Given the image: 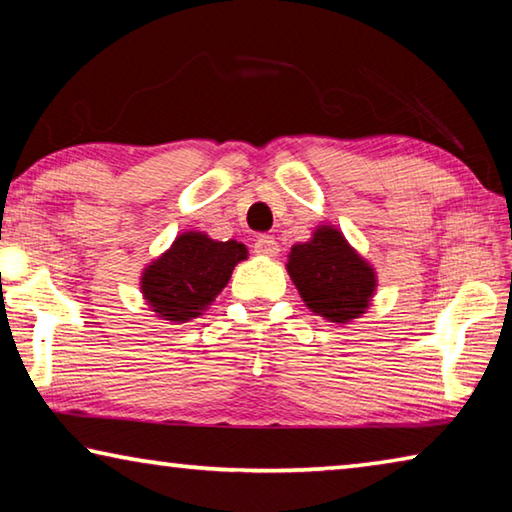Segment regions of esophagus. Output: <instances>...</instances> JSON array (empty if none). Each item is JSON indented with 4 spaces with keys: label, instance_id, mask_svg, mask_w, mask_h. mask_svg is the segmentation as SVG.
Returning a JSON list of instances; mask_svg holds the SVG:
<instances>
[{
    "label": "esophagus",
    "instance_id": "esophagus-1",
    "mask_svg": "<svg viewBox=\"0 0 512 512\" xmlns=\"http://www.w3.org/2000/svg\"><path fill=\"white\" fill-rule=\"evenodd\" d=\"M255 253L264 257H275L280 253V248H277V241L271 235H262L255 239Z\"/></svg>",
    "mask_w": 512,
    "mask_h": 512
}]
</instances>
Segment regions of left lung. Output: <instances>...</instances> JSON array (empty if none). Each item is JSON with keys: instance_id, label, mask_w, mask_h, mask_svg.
<instances>
[{"instance_id": "left-lung-1", "label": "left lung", "mask_w": 512, "mask_h": 512, "mask_svg": "<svg viewBox=\"0 0 512 512\" xmlns=\"http://www.w3.org/2000/svg\"><path fill=\"white\" fill-rule=\"evenodd\" d=\"M287 273L302 302L336 325L366 314L377 291L375 266L332 223L318 225L309 241L291 246Z\"/></svg>"}]
</instances>
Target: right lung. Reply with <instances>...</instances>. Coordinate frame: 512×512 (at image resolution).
Wrapping results in <instances>:
<instances>
[{
  "mask_svg": "<svg viewBox=\"0 0 512 512\" xmlns=\"http://www.w3.org/2000/svg\"><path fill=\"white\" fill-rule=\"evenodd\" d=\"M248 248L237 239L216 241L198 230H185L140 275L142 298L155 316L189 323L203 316L230 282Z\"/></svg>",
  "mask_w": 512,
  "mask_h": 512,
  "instance_id": "add662e5",
  "label": "right lung"
}]
</instances>
